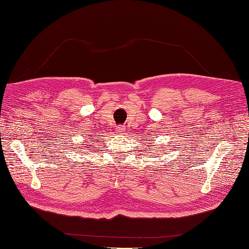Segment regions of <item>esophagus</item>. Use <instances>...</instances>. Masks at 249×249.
Listing matches in <instances>:
<instances>
[{
	"label": "esophagus",
	"mask_w": 249,
	"mask_h": 249,
	"mask_svg": "<svg viewBox=\"0 0 249 249\" xmlns=\"http://www.w3.org/2000/svg\"><path fill=\"white\" fill-rule=\"evenodd\" d=\"M124 129H125V128H123V127H118V128H117V131H118V132H121V133H123V132H124Z\"/></svg>",
	"instance_id": "34e87169"
}]
</instances>
